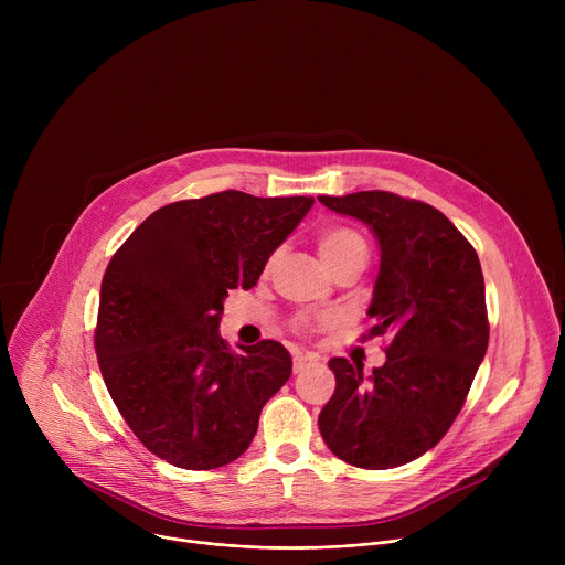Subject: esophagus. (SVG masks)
Segmentation results:
<instances>
[{"label": "esophagus", "instance_id": "1", "mask_svg": "<svg viewBox=\"0 0 565 565\" xmlns=\"http://www.w3.org/2000/svg\"><path fill=\"white\" fill-rule=\"evenodd\" d=\"M317 362H319V358L312 353H292V371L295 373H301L306 366H312Z\"/></svg>", "mask_w": 565, "mask_h": 565}]
</instances>
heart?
I'll list each match as a JSON object with an SVG mask.
<instances>
[{"label":"heart","instance_id":"b5f03b06","mask_svg":"<svg viewBox=\"0 0 565 565\" xmlns=\"http://www.w3.org/2000/svg\"><path fill=\"white\" fill-rule=\"evenodd\" d=\"M317 253L324 266L335 273L347 264H366V241L364 236L347 225H335L321 230L317 236ZM273 264V262H270ZM327 319H315L310 315H297L292 319V329L301 335L312 333L315 329L324 327Z\"/></svg>","mask_w":565,"mask_h":565}]
</instances>
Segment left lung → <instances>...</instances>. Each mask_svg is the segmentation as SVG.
Listing matches in <instances>:
<instances>
[{
    "mask_svg": "<svg viewBox=\"0 0 565 565\" xmlns=\"http://www.w3.org/2000/svg\"><path fill=\"white\" fill-rule=\"evenodd\" d=\"M319 203L373 230L380 270L364 338H388L386 362L369 377L347 358L329 362L335 393L319 414V431L349 465L399 467L443 440L486 358L480 262L456 225L423 201L373 190Z\"/></svg>",
    "mask_w": 565,
    "mask_h": 565,
    "instance_id": "8db88e82",
    "label": "left lung"
}]
</instances>
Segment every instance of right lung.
<instances>
[{
    "label": "right lung",
    "mask_w": 565,
    "mask_h": 565,
    "mask_svg": "<svg viewBox=\"0 0 565 565\" xmlns=\"http://www.w3.org/2000/svg\"><path fill=\"white\" fill-rule=\"evenodd\" d=\"M312 196L225 190L149 214L100 286L96 355L136 438L183 469L244 454L266 402L292 373L275 340L232 353L218 335L227 290L253 288Z\"/></svg>",
    "instance_id": "add662e5"
}]
</instances>
